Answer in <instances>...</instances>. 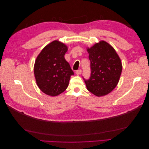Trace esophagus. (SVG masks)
I'll return each mask as SVG.
<instances>
[{
  "label": "esophagus",
  "instance_id": "1",
  "mask_svg": "<svg viewBox=\"0 0 149 149\" xmlns=\"http://www.w3.org/2000/svg\"><path fill=\"white\" fill-rule=\"evenodd\" d=\"M81 73V70H77V71H76V74H77V75H79Z\"/></svg>",
  "mask_w": 149,
  "mask_h": 149
}]
</instances>
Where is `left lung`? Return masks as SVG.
<instances>
[{"label": "left lung", "instance_id": "left-lung-1", "mask_svg": "<svg viewBox=\"0 0 149 149\" xmlns=\"http://www.w3.org/2000/svg\"><path fill=\"white\" fill-rule=\"evenodd\" d=\"M91 61V77L85 80L87 89L101 97L110 93L118 85L123 65L115 49L109 43L101 40L88 47Z\"/></svg>", "mask_w": 149, "mask_h": 149}]
</instances>
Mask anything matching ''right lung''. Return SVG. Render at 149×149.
<instances>
[{"instance_id": "obj_1", "label": "right lung", "mask_w": 149, "mask_h": 149, "mask_svg": "<svg viewBox=\"0 0 149 149\" xmlns=\"http://www.w3.org/2000/svg\"><path fill=\"white\" fill-rule=\"evenodd\" d=\"M68 47L54 40L45 47L37 56L34 65V75L39 89L50 96L64 92L74 73L65 58Z\"/></svg>"}]
</instances>
